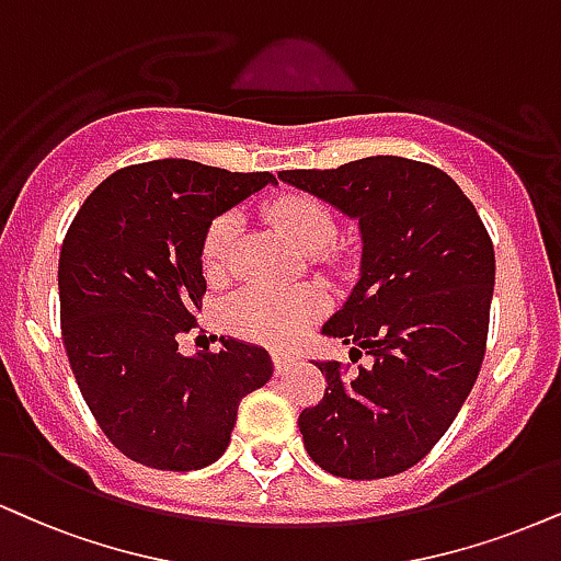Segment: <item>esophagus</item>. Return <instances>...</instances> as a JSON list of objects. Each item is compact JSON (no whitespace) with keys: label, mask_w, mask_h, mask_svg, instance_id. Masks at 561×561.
<instances>
[{"label":"esophagus","mask_w":561,"mask_h":561,"mask_svg":"<svg viewBox=\"0 0 561 561\" xmlns=\"http://www.w3.org/2000/svg\"><path fill=\"white\" fill-rule=\"evenodd\" d=\"M272 363H274L276 374L282 376V374H287V370L295 366V357L293 355H285V353H274L272 355Z\"/></svg>","instance_id":"obj_1"}]
</instances>
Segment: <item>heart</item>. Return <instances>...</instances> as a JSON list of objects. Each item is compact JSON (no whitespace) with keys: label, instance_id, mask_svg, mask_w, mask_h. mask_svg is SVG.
<instances>
[{"label":"heart","instance_id":"1","mask_svg":"<svg viewBox=\"0 0 561 561\" xmlns=\"http://www.w3.org/2000/svg\"><path fill=\"white\" fill-rule=\"evenodd\" d=\"M268 219L287 232V238L319 261H334L332 245L336 219L323 201L308 193H285L266 206ZM240 214H216L201 238V272L208 282H221L229 274L234 242L240 234ZM329 298L321 287H245L234 293L225 306L229 332L261 345L287 347L327 310Z\"/></svg>","mask_w":561,"mask_h":561}]
</instances>
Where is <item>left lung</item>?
<instances>
[{
	"label": "left lung",
	"mask_w": 561,
	"mask_h": 561,
	"mask_svg": "<svg viewBox=\"0 0 561 561\" xmlns=\"http://www.w3.org/2000/svg\"><path fill=\"white\" fill-rule=\"evenodd\" d=\"M279 178L360 221L363 274L323 334L374 357L350 379V366L319 363L327 391L298 417L302 444L350 481L402 473L447 434L478 379L494 242L460 185L426 161L368 157Z\"/></svg>",
	"instance_id": "1"
}]
</instances>
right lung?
I'll return each mask as SVG.
<instances>
[{"mask_svg":"<svg viewBox=\"0 0 561 561\" xmlns=\"http://www.w3.org/2000/svg\"><path fill=\"white\" fill-rule=\"evenodd\" d=\"M187 159L130 164L78 208L59 253V327L78 389L133 462L198 470L225 455L240 400L272 379L266 350L221 340L178 353L198 323L201 238L216 214L274 182Z\"/></svg>","mask_w":561,"mask_h":561,"instance_id":"1","label":"right lung"}]
</instances>
